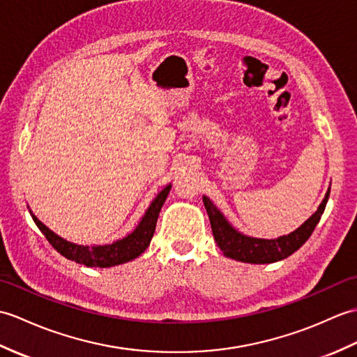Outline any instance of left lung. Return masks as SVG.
I'll list each match as a JSON object with an SVG mask.
<instances>
[{"instance_id":"8db88e82","label":"left lung","mask_w":357,"mask_h":357,"mask_svg":"<svg viewBox=\"0 0 357 357\" xmlns=\"http://www.w3.org/2000/svg\"><path fill=\"white\" fill-rule=\"evenodd\" d=\"M328 197L330 188L327 189V194L321 202L318 211L310 218L305 220L293 232L272 240L255 238V236L244 235L229 223L227 218L223 215V212L209 200V197L203 195V203L206 212L209 215L213 238H215V243L218 244V248L223 252L225 257L241 261V263L268 264L290 257L291 253H295L301 245L310 238L316 225L319 223L321 215L326 211Z\"/></svg>"}]
</instances>
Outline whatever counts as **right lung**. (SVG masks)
<instances>
[{
    "label": "right lung",
    "mask_w": 357,
    "mask_h": 357,
    "mask_svg": "<svg viewBox=\"0 0 357 357\" xmlns=\"http://www.w3.org/2000/svg\"><path fill=\"white\" fill-rule=\"evenodd\" d=\"M171 183L166 185L162 191L157 194L151 204L148 206L145 215L142 217L139 225L131 234L109 244L82 245L67 241L64 238H61V236L54 234L53 231H50L44 223H41L30 209L29 212L31 218H33L35 225L39 227V231L44 234L47 241H49L62 257H66L67 259L71 261H76V263L84 264L86 267H113L117 264L128 263V261L137 258L146 250L155 231L158 213H160L166 197H168L171 191Z\"/></svg>",
    "instance_id": "right-lung-1"
}]
</instances>
